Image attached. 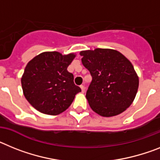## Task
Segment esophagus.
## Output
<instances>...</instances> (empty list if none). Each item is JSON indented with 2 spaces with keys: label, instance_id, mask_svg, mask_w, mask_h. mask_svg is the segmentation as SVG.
<instances>
[{
  "label": "esophagus",
  "instance_id": "obj_1",
  "mask_svg": "<svg viewBox=\"0 0 160 160\" xmlns=\"http://www.w3.org/2000/svg\"><path fill=\"white\" fill-rule=\"evenodd\" d=\"M80 88L82 90V92H85V86L84 85H80Z\"/></svg>",
  "mask_w": 160,
  "mask_h": 160
}]
</instances>
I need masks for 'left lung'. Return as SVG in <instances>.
I'll return each instance as SVG.
<instances>
[{
    "label": "left lung",
    "instance_id": "8db88e82",
    "mask_svg": "<svg viewBox=\"0 0 160 160\" xmlns=\"http://www.w3.org/2000/svg\"><path fill=\"white\" fill-rule=\"evenodd\" d=\"M92 82L86 92L91 109L103 117L118 115L132 104L138 77L130 61L119 51L97 48L80 52Z\"/></svg>",
    "mask_w": 160,
    "mask_h": 160
}]
</instances>
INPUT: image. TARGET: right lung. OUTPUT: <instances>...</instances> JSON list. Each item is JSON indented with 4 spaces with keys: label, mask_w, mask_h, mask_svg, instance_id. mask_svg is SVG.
I'll list each match as a JSON object with an SVG mask.
<instances>
[{
    "label": "right lung",
    "mask_w": 160,
    "mask_h": 160,
    "mask_svg": "<svg viewBox=\"0 0 160 160\" xmlns=\"http://www.w3.org/2000/svg\"><path fill=\"white\" fill-rule=\"evenodd\" d=\"M74 58V54L51 51L41 53L27 63L22 78V90L34 109L58 115L70 106L81 92L74 84V76L67 70Z\"/></svg>",
    "instance_id": "1"
}]
</instances>
